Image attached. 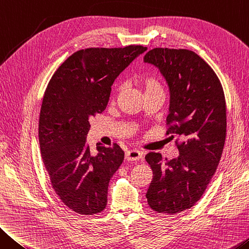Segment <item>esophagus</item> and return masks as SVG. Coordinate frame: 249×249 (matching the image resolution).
I'll return each instance as SVG.
<instances>
[{
  "label": "esophagus",
  "instance_id": "34e87169",
  "mask_svg": "<svg viewBox=\"0 0 249 249\" xmlns=\"http://www.w3.org/2000/svg\"><path fill=\"white\" fill-rule=\"evenodd\" d=\"M142 159L141 152L137 151V150H130V151L125 152V160L127 161H139Z\"/></svg>",
  "mask_w": 249,
  "mask_h": 249
}]
</instances>
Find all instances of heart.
<instances>
[{"mask_svg":"<svg viewBox=\"0 0 249 249\" xmlns=\"http://www.w3.org/2000/svg\"><path fill=\"white\" fill-rule=\"evenodd\" d=\"M138 85L141 90L143 91L144 97H150L158 93L163 95V88L161 86L160 80L154 74H143L138 77Z\"/></svg>","mask_w":249,"mask_h":249,"instance_id":"obj_1","label":"heart"}]
</instances>
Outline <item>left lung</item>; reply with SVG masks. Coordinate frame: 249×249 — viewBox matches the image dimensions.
<instances>
[{
  "instance_id": "1",
  "label": "left lung",
  "mask_w": 249,
  "mask_h": 249,
  "mask_svg": "<svg viewBox=\"0 0 249 249\" xmlns=\"http://www.w3.org/2000/svg\"><path fill=\"white\" fill-rule=\"evenodd\" d=\"M143 59L168 83L165 136L177 137L180 153L170 161L160 153L146 154L153 177L145 196L157 213L178 214L202 197L216 172L226 138L225 95L215 71L192 51L157 47Z\"/></svg>"
}]
</instances>
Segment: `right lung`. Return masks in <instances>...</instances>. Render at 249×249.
Wrapping results in <instances>:
<instances>
[{"mask_svg":"<svg viewBox=\"0 0 249 249\" xmlns=\"http://www.w3.org/2000/svg\"><path fill=\"white\" fill-rule=\"evenodd\" d=\"M145 51L141 45L80 50L60 65L47 85L38 124L40 153L52 187L75 213L93 215L107 206L110 178L124 153L117 144L98 143L92 156L85 143L89 120L103 113L113 81Z\"/></svg>","mask_w":249,"mask_h":249,"instance_id":"1","label":"right lung"}]
</instances>
